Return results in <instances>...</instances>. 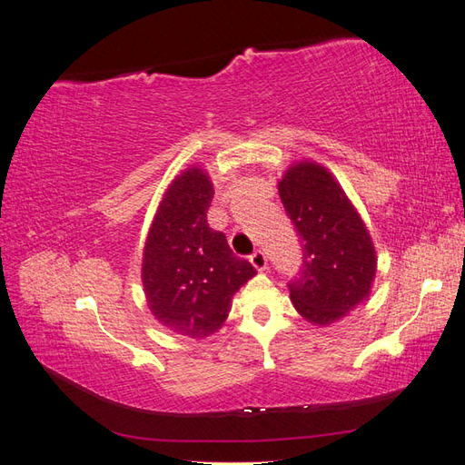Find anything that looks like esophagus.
Wrapping results in <instances>:
<instances>
[{"mask_svg": "<svg viewBox=\"0 0 465 465\" xmlns=\"http://www.w3.org/2000/svg\"><path fill=\"white\" fill-rule=\"evenodd\" d=\"M250 262H252V265H254V267H256V270H258V272H263V270H265V267H267V258H265V254H263V252H262V250H256V252H254V254H252V256H250Z\"/></svg>", "mask_w": 465, "mask_h": 465, "instance_id": "esophagus-1", "label": "esophagus"}]
</instances>
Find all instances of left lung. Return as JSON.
<instances>
[{
	"label": "left lung",
	"instance_id": "1",
	"mask_svg": "<svg viewBox=\"0 0 465 465\" xmlns=\"http://www.w3.org/2000/svg\"><path fill=\"white\" fill-rule=\"evenodd\" d=\"M279 195L302 242V265L289 281L299 314L318 326L341 320L367 301L376 252L362 219L326 168L291 166Z\"/></svg>",
	"mask_w": 465,
	"mask_h": 465
}]
</instances>
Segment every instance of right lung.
<instances>
[{
	"label": "right lung",
	"mask_w": 465,
	"mask_h": 465,
	"mask_svg": "<svg viewBox=\"0 0 465 465\" xmlns=\"http://www.w3.org/2000/svg\"><path fill=\"white\" fill-rule=\"evenodd\" d=\"M213 186L188 168L166 190L143 252V287L153 316L176 333L207 337L231 311L232 294L254 265L234 256L227 236L207 223Z\"/></svg>",
	"instance_id": "add662e5"
}]
</instances>
